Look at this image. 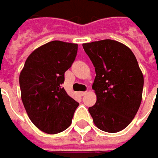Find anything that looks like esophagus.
I'll use <instances>...</instances> for the list:
<instances>
[{
	"mask_svg": "<svg viewBox=\"0 0 158 158\" xmlns=\"http://www.w3.org/2000/svg\"><path fill=\"white\" fill-rule=\"evenodd\" d=\"M79 94L81 96H84V95L87 94V91H81V92H79Z\"/></svg>",
	"mask_w": 158,
	"mask_h": 158,
	"instance_id": "34e87169",
	"label": "esophagus"
}]
</instances>
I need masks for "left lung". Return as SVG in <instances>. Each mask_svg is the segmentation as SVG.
I'll list each match as a JSON object with an SVG mask.
<instances>
[{
  "label": "left lung",
  "instance_id": "8db88e82",
  "mask_svg": "<svg viewBox=\"0 0 158 158\" xmlns=\"http://www.w3.org/2000/svg\"><path fill=\"white\" fill-rule=\"evenodd\" d=\"M95 67L92 89L97 102L89 107L94 124L117 133L135 118L142 102L143 76L135 54L118 41L105 40L82 44Z\"/></svg>",
  "mask_w": 158,
  "mask_h": 158
}]
</instances>
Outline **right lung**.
Masks as SVG:
<instances>
[{
    "label": "right lung",
    "mask_w": 158,
    "mask_h": 158,
    "mask_svg": "<svg viewBox=\"0 0 158 158\" xmlns=\"http://www.w3.org/2000/svg\"><path fill=\"white\" fill-rule=\"evenodd\" d=\"M77 48V44L48 42L29 55L20 73L23 106L31 122L46 134L67 129L79 106L62 87L64 74L75 61Z\"/></svg>",
    "instance_id": "add662e5"
}]
</instances>
